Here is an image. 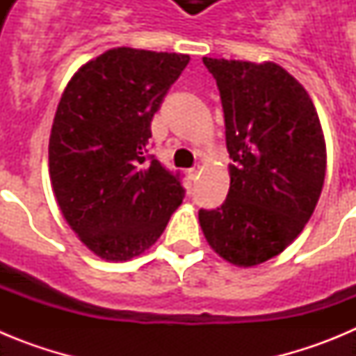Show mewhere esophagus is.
I'll list each match as a JSON object with an SVG mask.
<instances>
[{"instance_id": "1", "label": "esophagus", "mask_w": 356, "mask_h": 356, "mask_svg": "<svg viewBox=\"0 0 356 356\" xmlns=\"http://www.w3.org/2000/svg\"><path fill=\"white\" fill-rule=\"evenodd\" d=\"M200 165H197V168H191L187 171V175H188V178H191V180H197V178H200Z\"/></svg>"}]
</instances>
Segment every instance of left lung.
<instances>
[{
	"mask_svg": "<svg viewBox=\"0 0 356 356\" xmlns=\"http://www.w3.org/2000/svg\"><path fill=\"white\" fill-rule=\"evenodd\" d=\"M225 112L229 191L200 210L207 242L238 267L267 262L303 232L319 201L326 143L303 85L275 62L203 56Z\"/></svg>",
	"mask_w": 356,
	"mask_h": 356,
	"instance_id": "1",
	"label": "left lung"
}]
</instances>
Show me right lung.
<instances>
[{
  "instance_id": "right-lung-1",
  "label": "right lung",
  "mask_w": 356,
  "mask_h": 356,
  "mask_svg": "<svg viewBox=\"0 0 356 356\" xmlns=\"http://www.w3.org/2000/svg\"><path fill=\"white\" fill-rule=\"evenodd\" d=\"M191 56L114 48L81 65L60 97L49 135V178L60 212L108 262L149 250L185 191L146 159L151 119Z\"/></svg>"
}]
</instances>
